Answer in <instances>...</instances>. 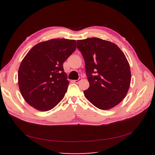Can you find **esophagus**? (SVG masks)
<instances>
[{
  "mask_svg": "<svg viewBox=\"0 0 155 155\" xmlns=\"http://www.w3.org/2000/svg\"><path fill=\"white\" fill-rule=\"evenodd\" d=\"M81 80H82V78H78V80H74V81H73V82H74V83H79V82H80Z\"/></svg>",
  "mask_w": 155,
  "mask_h": 155,
  "instance_id": "34e87169",
  "label": "esophagus"
}]
</instances>
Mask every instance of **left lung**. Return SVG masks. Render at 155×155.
Segmentation results:
<instances>
[{
	"label": "left lung",
	"mask_w": 155,
	"mask_h": 155,
	"mask_svg": "<svg viewBox=\"0 0 155 155\" xmlns=\"http://www.w3.org/2000/svg\"><path fill=\"white\" fill-rule=\"evenodd\" d=\"M83 54L90 86L84 96L99 109L116 106L126 96L130 87V66L117 45L98 38L77 41Z\"/></svg>",
	"instance_id": "obj_1"
}]
</instances>
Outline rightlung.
<instances>
[{
    "label": "right lung",
    "instance_id": "right-lung-1",
    "mask_svg": "<svg viewBox=\"0 0 155 155\" xmlns=\"http://www.w3.org/2000/svg\"><path fill=\"white\" fill-rule=\"evenodd\" d=\"M75 40L57 38L32 47L18 69V87L22 97L36 109L47 111L60 103L69 82L63 63L77 48Z\"/></svg>",
    "mask_w": 155,
    "mask_h": 155
}]
</instances>
